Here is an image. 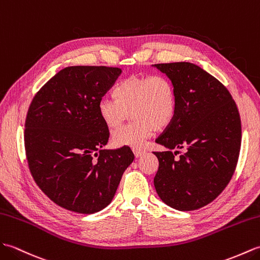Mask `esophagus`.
<instances>
[{"label": "esophagus", "instance_id": "1", "mask_svg": "<svg viewBox=\"0 0 260 260\" xmlns=\"http://www.w3.org/2000/svg\"><path fill=\"white\" fill-rule=\"evenodd\" d=\"M132 151H134V153H135V157L136 158H139V157H141V155L145 153V150H142V149H139V148H135V149H132Z\"/></svg>", "mask_w": 260, "mask_h": 260}]
</instances>
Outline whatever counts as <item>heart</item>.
Masks as SVG:
<instances>
[{
    "label": "heart",
    "mask_w": 260,
    "mask_h": 260,
    "mask_svg": "<svg viewBox=\"0 0 260 260\" xmlns=\"http://www.w3.org/2000/svg\"><path fill=\"white\" fill-rule=\"evenodd\" d=\"M115 99L103 98L98 111L108 129L118 128L132 115L131 123L115 130V147L141 148L154 130L171 124L177 112V94L174 84L162 76H131L113 90Z\"/></svg>",
    "instance_id": "obj_1"
}]
</instances>
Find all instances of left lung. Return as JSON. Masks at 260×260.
Wrapping results in <instances>:
<instances>
[{"label": "left lung", "instance_id": "obj_1", "mask_svg": "<svg viewBox=\"0 0 260 260\" xmlns=\"http://www.w3.org/2000/svg\"><path fill=\"white\" fill-rule=\"evenodd\" d=\"M174 84L177 112L155 142L159 168L153 179L160 199L180 211L199 209L227 187L238 162L241 122L226 86L189 62L154 64ZM186 149L179 158L174 148Z\"/></svg>", "mask_w": 260, "mask_h": 260}]
</instances>
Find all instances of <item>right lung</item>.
I'll return each instance as SVG.
<instances>
[{
    "mask_svg": "<svg viewBox=\"0 0 260 260\" xmlns=\"http://www.w3.org/2000/svg\"><path fill=\"white\" fill-rule=\"evenodd\" d=\"M120 74L119 68H64L39 90L28 108V168L40 189L62 208L79 213L106 208L135 159L129 147L102 148L110 132L98 105Z\"/></svg>",
    "mask_w": 260,
    "mask_h": 260,
    "instance_id": "obj_1",
    "label": "right lung"
}]
</instances>
